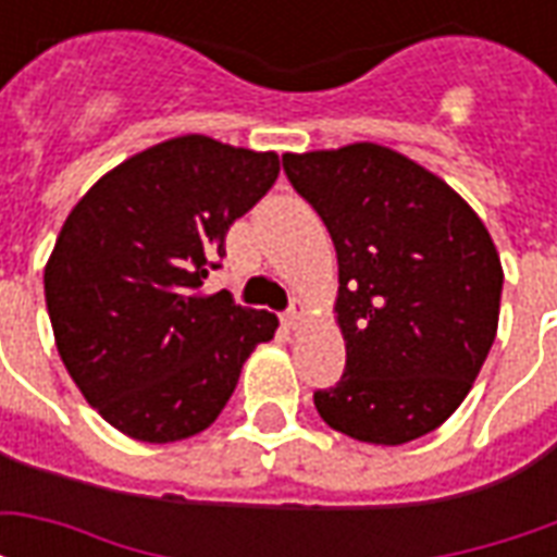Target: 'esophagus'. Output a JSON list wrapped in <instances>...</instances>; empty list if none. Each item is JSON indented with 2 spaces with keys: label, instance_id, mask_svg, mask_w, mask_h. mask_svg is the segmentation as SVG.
<instances>
[{
  "label": "esophagus",
  "instance_id": "esophagus-1",
  "mask_svg": "<svg viewBox=\"0 0 557 557\" xmlns=\"http://www.w3.org/2000/svg\"><path fill=\"white\" fill-rule=\"evenodd\" d=\"M304 315H307V304L295 298V301L289 304V310L283 313V322H286V327H292V331H298L304 322Z\"/></svg>",
  "mask_w": 557,
  "mask_h": 557
}]
</instances>
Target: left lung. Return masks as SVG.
<instances>
[{"label": "left lung", "instance_id": "1", "mask_svg": "<svg viewBox=\"0 0 557 557\" xmlns=\"http://www.w3.org/2000/svg\"><path fill=\"white\" fill-rule=\"evenodd\" d=\"M337 250L346 373L315 391L331 430L406 444L442 426L478 379L502 310V259L454 187L394 148L283 154Z\"/></svg>", "mask_w": 557, "mask_h": 557}]
</instances>
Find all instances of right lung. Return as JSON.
I'll list each match as a JSON object with an SVG mask.
<instances>
[{"label": "right lung", "instance_id": "right-lung-1", "mask_svg": "<svg viewBox=\"0 0 557 557\" xmlns=\"http://www.w3.org/2000/svg\"><path fill=\"white\" fill-rule=\"evenodd\" d=\"M274 151L202 134L119 163L71 208L44 268L65 370L110 426L148 444L208 430L244 361L277 331L202 280L235 220L277 182Z\"/></svg>", "mask_w": 557, "mask_h": 557}]
</instances>
